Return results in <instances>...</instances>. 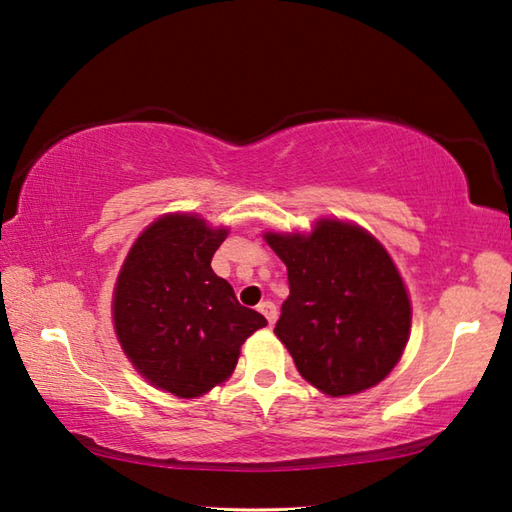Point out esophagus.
Here are the masks:
<instances>
[{"instance_id": "obj_1", "label": "esophagus", "mask_w": 512, "mask_h": 512, "mask_svg": "<svg viewBox=\"0 0 512 512\" xmlns=\"http://www.w3.org/2000/svg\"><path fill=\"white\" fill-rule=\"evenodd\" d=\"M257 310L268 319L270 326H273V324L277 322V306H275L273 302H262V304L257 306Z\"/></svg>"}]
</instances>
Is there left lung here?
Masks as SVG:
<instances>
[{
  "label": "left lung",
  "instance_id": "obj_1",
  "mask_svg": "<svg viewBox=\"0 0 512 512\" xmlns=\"http://www.w3.org/2000/svg\"><path fill=\"white\" fill-rule=\"evenodd\" d=\"M266 242L288 268L275 335L299 375L330 397L382 382L410 330L406 288L384 246L335 219L317 222L310 235L266 233Z\"/></svg>",
  "mask_w": 512,
  "mask_h": 512
}]
</instances>
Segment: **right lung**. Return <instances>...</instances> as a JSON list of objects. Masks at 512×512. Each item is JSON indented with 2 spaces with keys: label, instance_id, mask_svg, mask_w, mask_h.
I'll return each mask as SVG.
<instances>
[{
  "label": "right lung",
  "instance_id": "obj_1",
  "mask_svg": "<svg viewBox=\"0 0 512 512\" xmlns=\"http://www.w3.org/2000/svg\"><path fill=\"white\" fill-rule=\"evenodd\" d=\"M226 235L195 215H166L144 230L117 277L119 344L150 384L184 399L222 384L242 344L266 326L210 268Z\"/></svg>",
  "mask_w": 512,
  "mask_h": 512
}]
</instances>
